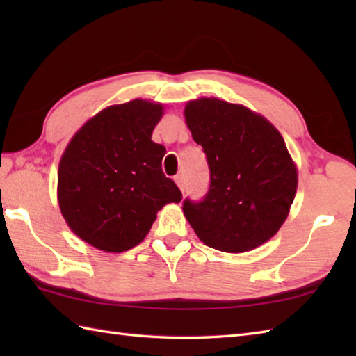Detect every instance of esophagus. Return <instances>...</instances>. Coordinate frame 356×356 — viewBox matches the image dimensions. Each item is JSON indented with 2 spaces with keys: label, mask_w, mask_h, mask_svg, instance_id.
Returning <instances> with one entry per match:
<instances>
[{
  "label": "esophagus",
  "mask_w": 356,
  "mask_h": 356,
  "mask_svg": "<svg viewBox=\"0 0 356 356\" xmlns=\"http://www.w3.org/2000/svg\"><path fill=\"white\" fill-rule=\"evenodd\" d=\"M174 180H176V184H177V186L180 188V191H185V177H184V174H177L176 177H174Z\"/></svg>",
  "instance_id": "esophagus-1"
}]
</instances>
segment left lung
I'll return each instance as SVG.
<instances>
[{"label":"left lung","mask_w":356,"mask_h":356,"mask_svg":"<svg viewBox=\"0 0 356 356\" xmlns=\"http://www.w3.org/2000/svg\"><path fill=\"white\" fill-rule=\"evenodd\" d=\"M185 118L211 179L200 200H184L185 217L207 246L251 251L280 229L297 191L282 134L246 107L216 97L191 101Z\"/></svg>","instance_id":"1"}]
</instances>
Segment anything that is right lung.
I'll return each instance as SVG.
<instances>
[{"label":"right lung","mask_w":356,"mask_h":356,"mask_svg":"<svg viewBox=\"0 0 356 356\" xmlns=\"http://www.w3.org/2000/svg\"><path fill=\"white\" fill-rule=\"evenodd\" d=\"M162 105H113L74 134L59 162V208L72 231L105 252L145 238L156 213L182 193L162 171L166 149L151 140Z\"/></svg>","instance_id":"right-lung-1"}]
</instances>
